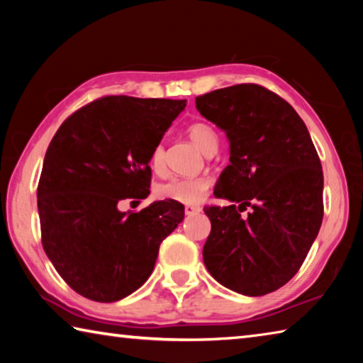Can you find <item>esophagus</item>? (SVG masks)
Masks as SVG:
<instances>
[{"label":"esophagus","instance_id":"1","mask_svg":"<svg viewBox=\"0 0 363 363\" xmlns=\"http://www.w3.org/2000/svg\"><path fill=\"white\" fill-rule=\"evenodd\" d=\"M184 213H186L187 216H192V214L200 213V208L194 206V205H186V208H184Z\"/></svg>","mask_w":363,"mask_h":363}]
</instances>
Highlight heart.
I'll use <instances>...</instances> for the list:
<instances>
[{
  "mask_svg": "<svg viewBox=\"0 0 363 363\" xmlns=\"http://www.w3.org/2000/svg\"><path fill=\"white\" fill-rule=\"evenodd\" d=\"M187 136L190 140L199 147V149L205 153V155H211L218 150L219 138L218 133L214 131L211 125L205 121H195L187 128ZM150 164L153 171H162L164 168V149L163 145H157L152 152ZM211 182L208 177L199 176V177H176L168 182L162 184L158 187V195L162 199L174 200L177 203L184 205H196L205 199V195L210 190Z\"/></svg>",
  "mask_w": 363,
  "mask_h": 363,
  "instance_id": "heart-1",
  "label": "heart"
}]
</instances>
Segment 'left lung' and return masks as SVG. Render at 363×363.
<instances>
[{"mask_svg":"<svg viewBox=\"0 0 363 363\" xmlns=\"http://www.w3.org/2000/svg\"><path fill=\"white\" fill-rule=\"evenodd\" d=\"M195 106L225 133L230 153L214 187L230 203L205 208L208 272L245 296L279 290L304 262L323 219V173L309 131L290 104L259 84L211 91Z\"/></svg>","mask_w":363,"mask_h":363,"instance_id":"8db88e82","label":"left lung"}]
</instances>
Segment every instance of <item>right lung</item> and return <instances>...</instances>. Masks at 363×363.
<instances>
[{
	"label": "right lung",
	"mask_w": 363,
	"mask_h": 363,
	"mask_svg": "<svg viewBox=\"0 0 363 363\" xmlns=\"http://www.w3.org/2000/svg\"><path fill=\"white\" fill-rule=\"evenodd\" d=\"M187 101L108 96L67 118L49 144L38 184L43 248L70 288L113 303L150 277L184 205L153 201L120 211L125 199L150 194V157Z\"/></svg>",
	"instance_id": "right-lung-1"
}]
</instances>
